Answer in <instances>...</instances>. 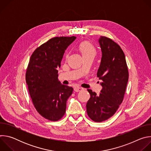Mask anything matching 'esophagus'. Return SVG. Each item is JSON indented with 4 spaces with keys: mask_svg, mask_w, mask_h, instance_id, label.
<instances>
[{
    "mask_svg": "<svg viewBox=\"0 0 151 151\" xmlns=\"http://www.w3.org/2000/svg\"><path fill=\"white\" fill-rule=\"evenodd\" d=\"M83 90L82 88H81V87H75L74 88V91L75 92H79V91H81Z\"/></svg>",
    "mask_w": 151,
    "mask_h": 151,
    "instance_id": "1",
    "label": "esophagus"
}]
</instances>
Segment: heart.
Segmentation results:
<instances>
[{
	"label": "heart",
	"mask_w": 151,
	"mask_h": 151,
	"mask_svg": "<svg viewBox=\"0 0 151 151\" xmlns=\"http://www.w3.org/2000/svg\"><path fill=\"white\" fill-rule=\"evenodd\" d=\"M79 50L83 58L87 57H94L96 54L95 47L88 41H83L81 42L79 45Z\"/></svg>",
	"instance_id": "1"
}]
</instances>
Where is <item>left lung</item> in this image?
I'll return each instance as SVG.
<instances>
[{
	"instance_id": "8db88e82",
	"label": "left lung",
	"mask_w": 151,
	"mask_h": 151,
	"mask_svg": "<svg viewBox=\"0 0 151 151\" xmlns=\"http://www.w3.org/2000/svg\"><path fill=\"white\" fill-rule=\"evenodd\" d=\"M99 43L101 50L97 77L101 80L99 95L88 89L90 98L86 107L88 116L95 122H102L112 116L121 104L128 80L125 54L112 39L100 36Z\"/></svg>"
}]
</instances>
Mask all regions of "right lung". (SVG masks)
<instances>
[{"mask_svg": "<svg viewBox=\"0 0 151 151\" xmlns=\"http://www.w3.org/2000/svg\"><path fill=\"white\" fill-rule=\"evenodd\" d=\"M75 36L55 37L36 48L31 55L26 81L33 105L44 118L57 121L66 112V102L73 88L62 85L58 69L67 48Z\"/></svg>", "mask_w": 151, "mask_h": 151, "instance_id": "1", "label": "right lung"}]
</instances>
